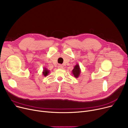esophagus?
<instances>
[{"label": "esophagus", "instance_id": "1", "mask_svg": "<svg viewBox=\"0 0 128 128\" xmlns=\"http://www.w3.org/2000/svg\"><path fill=\"white\" fill-rule=\"evenodd\" d=\"M58 68H60V69H62V68H63V66L62 65L60 64V65H58Z\"/></svg>", "mask_w": 128, "mask_h": 128}]
</instances>
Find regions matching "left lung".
<instances>
[{"label":"left lung","mask_w":128,"mask_h":128,"mask_svg":"<svg viewBox=\"0 0 128 128\" xmlns=\"http://www.w3.org/2000/svg\"><path fill=\"white\" fill-rule=\"evenodd\" d=\"M80 66L78 65H76V66L74 67L73 71H72V73H73L74 76L75 77H78L80 74Z\"/></svg>","instance_id":"1"}]
</instances>
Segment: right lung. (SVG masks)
I'll return each mask as SVG.
<instances>
[{
    "label": "right lung",
    "instance_id": "add662e5",
    "mask_svg": "<svg viewBox=\"0 0 128 128\" xmlns=\"http://www.w3.org/2000/svg\"><path fill=\"white\" fill-rule=\"evenodd\" d=\"M48 73H49V71L47 69H46V68H44V70L43 72V75L44 76H47L48 74Z\"/></svg>",
    "mask_w": 128,
    "mask_h": 128
}]
</instances>
